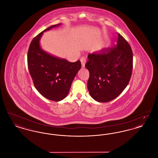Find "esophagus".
Wrapping results in <instances>:
<instances>
[{
    "label": "esophagus",
    "mask_w": 158,
    "mask_h": 158,
    "mask_svg": "<svg viewBox=\"0 0 158 158\" xmlns=\"http://www.w3.org/2000/svg\"><path fill=\"white\" fill-rule=\"evenodd\" d=\"M81 64H82V67L84 68V67H85V63H86V58L84 57H81Z\"/></svg>",
    "instance_id": "esophagus-1"
}]
</instances>
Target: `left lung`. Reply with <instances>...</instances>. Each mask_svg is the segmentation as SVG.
Wrapping results in <instances>:
<instances>
[{
	"mask_svg": "<svg viewBox=\"0 0 158 158\" xmlns=\"http://www.w3.org/2000/svg\"><path fill=\"white\" fill-rule=\"evenodd\" d=\"M117 45L88 54V89L91 97L107 102L120 95L127 86L133 70V52L118 33Z\"/></svg>",
	"mask_w": 158,
	"mask_h": 158,
	"instance_id": "left-lung-1",
	"label": "left lung"
}]
</instances>
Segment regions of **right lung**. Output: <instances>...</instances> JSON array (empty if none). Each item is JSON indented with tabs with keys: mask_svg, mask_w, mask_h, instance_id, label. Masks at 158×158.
<instances>
[{
	"mask_svg": "<svg viewBox=\"0 0 158 158\" xmlns=\"http://www.w3.org/2000/svg\"><path fill=\"white\" fill-rule=\"evenodd\" d=\"M52 25L34 38L28 52V67L37 90L45 98L60 101L67 97L72 83L81 68L80 60L74 63L53 56L44 51L40 40L44 32L59 26Z\"/></svg>",
	"mask_w": 158,
	"mask_h": 158,
	"instance_id": "right-lung-1",
	"label": "right lung"
}]
</instances>
